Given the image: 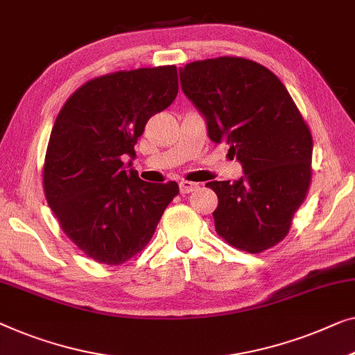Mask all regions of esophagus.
Here are the masks:
<instances>
[{"label":"esophagus","instance_id":"esophagus-1","mask_svg":"<svg viewBox=\"0 0 355 355\" xmlns=\"http://www.w3.org/2000/svg\"><path fill=\"white\" fill-rule=\"evenodd\" d=\"M179 189H181V193H190V192H193V190L198 189V184L190 182V181H181V184H179Z\"/></svg>","mask_w":355,"mask_h":355}]
</instances>
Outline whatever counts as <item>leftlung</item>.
Segmentation results:
<instances>
[{"label":"left lung","instance_id":"obj_1","mask_svg":"<svg viewBox=\"0 0 355 355\" xmlns=\"http://www.w3.org/2000/svg\"><path fill=\"white\" fill-rule=\"evenodd\" d=\"M181 88L205 116L213 142L229 144L239 181H211L214 227L235 248L261 253L288 234L312 178V135L290 92L269 69L218 58L179 69Z\"/></svg>","mask_w":355,"mask_h":355}]
</instances>
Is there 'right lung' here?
<instances>
[{
    "label": "right lung",
    "mask_w": 355,
    "mask_h": 355,
    "mask_svg": "<svg viewBox=\"0 0 355 355\" xmlns=\"http://www.w3.org/2000/svg\"><path fill=\"white\" fill-rule=\"evenodd\" d=\"M174 65L115 71L89 80L60 109L43 168L48 205L64 234L96 263L118 266L146 248L174 181L146 182L128 157L148 118L178 96Z\"/></svg>",
    "instance_id": "add662e5"
}]
</instances>
